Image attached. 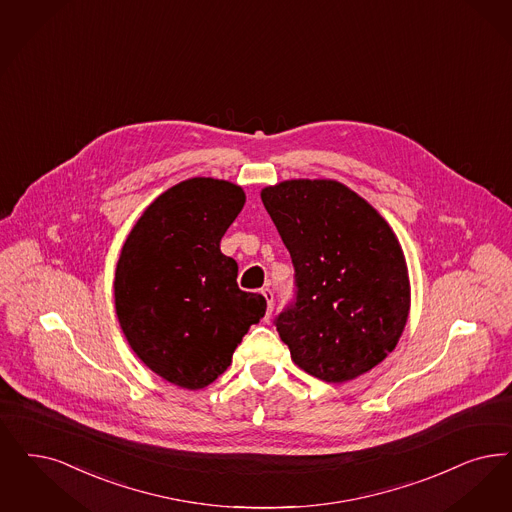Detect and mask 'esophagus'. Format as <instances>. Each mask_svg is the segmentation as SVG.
<instances>
[{
    "label": "esophagus",
    "mask_w": 512,
    "mask_h": 512,
    "mask_svg": "<svg viewBox=\"0 0 512 512\" xmlns=\"http://www.w3.org/2000/svg\"><path fill=\"white\" fill-rule=\"evenodd\" d=\"M261 293H263V297L266 299V320L270 318V314H272V308H274V293H272V289L270 287H265V289H261Z\"/></svg>",
    "instance_id": "obj_1"
}]
</instances>
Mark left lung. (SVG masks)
<instances>
[{"instance_id":"obj_1","label":"left lung","mask_w":512,"mask_h":512,"mask_svg":"<svg viewBox=\"0 0 512 512\" xmlns=\"http://www.w3.org/2000/svg\"><path fill=\"white\" fill-rule=\"evenodd\" d=\"M261 198L295 268L293 301L274 318L293 362L326 383L375 368L409 310L408 266L387 221L337 181H286Z\"/></svg>"}]
</instances>
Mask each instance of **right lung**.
Wrapping results in <instances>:
<instances>
[{"label":"right lung","mask_w":512,"mask_h":512,"mask_svg":"<svg viewBox=\"0 0 512 512\" xmlns=\"http://www.w3.org/2000/svg\"><path fill=\"white\" fill-rule=\"evenodd\" d=\"M246 204L240 186L196 177L150 205L123 244L116 312L135 354L165 381L204 389L265 316L259 293L238 287L221 238Z\"/></svg>","instance_id":"1"}]
</instances>
